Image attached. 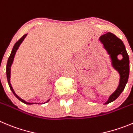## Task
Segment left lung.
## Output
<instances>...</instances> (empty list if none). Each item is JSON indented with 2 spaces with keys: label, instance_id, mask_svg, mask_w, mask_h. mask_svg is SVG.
<instances>
[{
  "label": "left lung",
  "instance_id": "left-lung-1",
  "mask_svg": "<svg viewBox=\"0 0 133 133\" xmlns=\"http://www.w3.org/2000/svg\"><path fill=\"white\" fill-rule=\"evenodd\" d=\"M103 46L110 54L114 67L120 74V82L117 89L109 97L108 102L105 104L111 103L117 98L125 89L129 76V58L125 49V45L121 39L111 32L102 35L99 38ZM122 54L123 58L119 60L117 55Z\"/></svg>",
  "mask_w": 133,
  "mask_h": 133
}]
</instances>
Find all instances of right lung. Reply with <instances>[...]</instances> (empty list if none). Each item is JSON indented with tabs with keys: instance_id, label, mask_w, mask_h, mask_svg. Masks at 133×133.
<instances>
[{
	"instance_id": "1",
	"label": "right lung",
	"mask_w": 133,
	"mask_h": 133,
	"mask_svg": "<svg viewBox=\"0 0 133 133\" xmlns=\"http://www.w3.org/2000/svg\"><path fill=\"white\" fill-rule=\"evenodd\" d=\"M26 36H27V34H25V35L23 36L22 37H21V38L19 39L18 40V41H17L15 45H14V47H13L12 50V52H11V54H10V55L9 58H8V62H7V64H6V76H7V80H8V85H9V86H10V90H12V93L14 94V96H15L16 97L19 101H21L22 102L25 103V104H32V103H28V102H25L24 100L22 99L20 97H18V96H17L15 92H14V90H13L12 87V86H11L10 82V67H11V65H12V63H13V60H14V55H15L16 52V51H17V49H18V47H19V45L21 44V43L22 42L23 40L25 39V37H26ZM49 101V100H47V102H48Z\"/></svg>"
}]
</instances>
